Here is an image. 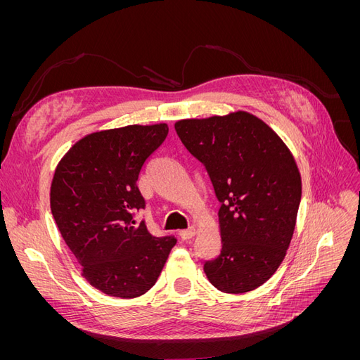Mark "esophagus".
Listing matches in <instances>:
<instances>
[{"mask_svg": "<svg viewBox=\"0 0 360 360\" xmlns=\"http://www.w3.org/2000/svg\"><path fill=\"white\" fill-rule=\"evenodd\" d=\"M195 236V228L191 226L188 228V230H181L180 231V237L183 238V240H189V238H192Z\"/></svg>", "mask_w": 360, "mask_h": 360, "instance_id": "1", "label": "esophagus"}]
</instances>
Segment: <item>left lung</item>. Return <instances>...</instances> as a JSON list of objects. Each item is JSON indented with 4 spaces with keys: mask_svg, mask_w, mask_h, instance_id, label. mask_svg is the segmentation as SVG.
I'll return each mask as SVG.
<instances>
[{
    "mask_svg": "<svg viewBox=\"0 0 360 360\" xmlns=\"http://www.w3.org/2000/svg\"><path fill=\"white\" fill-rule=\"evenodd\" d=\"M176 132L209 174L221 207L222 248L204 271L217 290L263 285L285 257L296 226L302 180L282 139L252 114L180 120Z\"/></svg>",
    "mask_w": 360,
    "mask_h": 360,
    "instance_id": "obj_1",
    "label": "left lung"
}]
</instances>
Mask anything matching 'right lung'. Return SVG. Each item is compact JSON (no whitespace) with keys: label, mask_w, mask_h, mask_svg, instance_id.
<instances>
[{"label":"right lung","mask_w":360,"mask_h":360,"mask_svg":"<svg viewBox=\"0 0 360 360\" xmlns=\"http://www.w3.org/2000/svg\"><path fill=\"white\" fill-rule=\"evenodd\" d=\"M168 135L165 123L102 130L78 141L61 159L51 186L58 230L90 285L134 299L156 284L174 236L155 237L135 213L146 207L136 181Z\"/></svg>","instance_id":"right-lung-1"}]
</instances>
